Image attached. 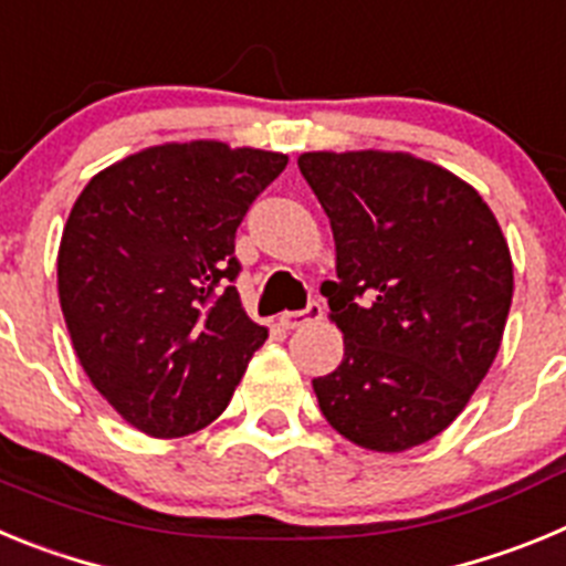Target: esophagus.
I'll return each mask as SVG.
<instances>
[{
  "label": "esophagus",
  "mask_w": 566,
  "mask_h": 566,
  "mask_svg": "<svg viewBox=\"0 0 566 566\" xmlns=\"http://www.w3.org/2000/svg\"><path fill=\"white\" fill-rule=\"evenodd\" d=\"M319 317H323V303H319V300H308V306L303 308V312L280 314V326L292 332V328L306 326V323H312V319H319Z\"/></svg>",
  "instance_id": "obj_1"
}]
</instances>
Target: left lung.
<instances>
[{
  "label": "left lung",
  "instance_id": "8db88e82",
  "mask_svg": "<svg viewBox=\"0 0 566 566\" xmlns=\"http://www.w3.org/2000/svg\"><path fill=\"white\" fill-rule=\"evenodd\" d=\"M297 167L337 247L323 294L345 354L312 379L319 411L359 448H417L496 359L513 300L507 240L476 189L413 155L306 153Z\"/></svg>",
  "mask_w": 566,
  "mask_h": 566
}]
</instances>
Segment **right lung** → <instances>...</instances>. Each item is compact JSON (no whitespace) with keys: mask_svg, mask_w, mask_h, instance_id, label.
Returning <instances> with one entry per match:
<instances>
[{"mask_svg":"<svg viewBox=\"0 0 566 566\" xmlns=\"http://www.w3.org/2000/svg\"><path fill=\"white\" fill-rule=\"evenodd\" d=\"M286 164L221 142L164 144L98 172L70 209L64 323L90 382L138 431H201L266 339L234 289V232Z\"/></svg>","mask_w":566,"mask_h":566,"instance_id":"1","label":"right lung"}]
</instances>
